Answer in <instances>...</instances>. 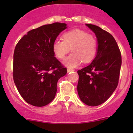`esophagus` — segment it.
<instances>
[{
  "label": "esophagus",
  "mask_w": 133,
  "mask_h": 133,
  "mask_svg": "<svg viewBox=\"0 0 133 133\" xmlns=\"http://www.w3.org/2000/svg\"><path fill=\"white\" fill-rule=\"evenodd\" d=\"M68 73H69V72H71V71H75L74 69H68Z\"/></svg>",
  "instance_id": "esophagus-1"
}]
</instances>
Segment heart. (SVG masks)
<instances>
[{
    "instance_id": "heart-1",
    "label": "heart",
    "mask_w": 133,
    "mask_h": 133,
    "mask_svg": "<svg viewBox=\"0 0 133 133\" xmlns=\"http://www.w3.org/2000/svg\"><path fill=\"white\" fill-rule=\"evenodd\" d=\"M63 40L56 39L52 48L58 59H64L70 52L73 53L64 60V64L73 68L84 63L91 62L97 53V41L92 35L81 29H73L63 35Z\"/></svg>"
}]
</instances>
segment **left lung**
I'll list each match as a JSON object with an SVG mask.
<instances>
[{"mask_svg":"<svg viewBox=\"0 0 133 133\" xmlns=\"http://www.w3.org/2000/svg\"><path fill=\"white\" fill-rule=\"evenodd\" d=\"M85 25L96 35L97 53L89 65L77 71V91L84 104L97 106L105 102L117 87L122 57L117 43L109 33L97 25Z\"/></svg>","mask_w":133,"mask_h":133,"instance_id":"left-lung-1","label":"left lung"}]
</instances>
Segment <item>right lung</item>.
I'll return each mask as SVG.
<instances>
[{
    "mask_svg": "<svg viewBox=\"0 0 133 133\" xmlns=\"http://www.w3.org/2000/svg\"><path fill=\"white\" fill-rule=\"evenodd\" d=\"M67 28L55 22L28 32L17 43L13 55V80L24 100L37 107L55 98L57 82L67 69L55 57L53 42Z\"/></svg>",
    "mask_w": 133,
    "mask_h": 133,
    "instance_id": "1",
    "label": "right lung"
}]
</instances>
